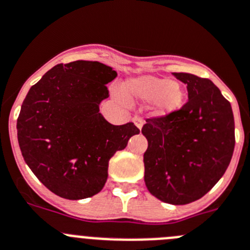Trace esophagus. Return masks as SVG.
<instances>
[{
    "label": "esophagus",
    "mask_w": 250,
    "mask_h": 250,
    "mask_svg": "<svg viewBox=\"0 0 250 250\" xmlns=\"http://www.w3.org/2000/svg\"><path fill=\"white\" fill-rule=\"evenodd\" d=\"M132 121H134V124L135 125H136V127L139 130H141V127H143V125H144V120L141 118H139V116H134V118H132Z\"/></svg>",
    "instance_id": "obj_1"
}]
</instances>
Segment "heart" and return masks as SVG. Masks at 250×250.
Masks as SVG:
<instances>
[{
    "label": "heart",
    "instance_id": "heart-1",
    "mask_svg": "<svg viewBox=\"0 0 250 250\" xmlns=\"http://www.w3.org/2000/svg\"><path fill=\"white\" fill-rule=\"evenodd\" d=\"M123 94L134 102H151V111L157 118L175 115L187 102V90L182 83L150 74L125 80Z\"/></svg>",
    "mask_w": 250,
    "mask_h": 250
}]
</instances>
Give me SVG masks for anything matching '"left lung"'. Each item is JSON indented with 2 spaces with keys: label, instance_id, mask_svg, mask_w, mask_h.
<instances>
[{
  "label": "left lung",
  "instance_id": "left-lung-1",
  "mask_svg": "<svg viewBox=\"0 0 250 250\" xmlns=\"http://www.w3.org/2000/svg\"><path fill=\"white\" fill-rule=\"evenodd\" d=\"M187 84L188 102L175 115L147 119L144 153L145 183L152 196L187 205L205 196L222 178L234 150L229 102L209 79L175 73Z\"/></svg>",
  "mask_w": 250,
  "mask_h": 250
}]
</instances>
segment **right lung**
Segmentation results:
<instances>
[{
  "label": "right lung",
  "mask_w": 250,
  "mask_h": 250,
  "mask_svg": "<svg viewBox=\"0 0 250 250\" xmlns=\"http://www.w3.org/2000/svg\"><path fill=\"white\" fill-rule=\"evenodd\" d=\"M118 73L100 62L57 64L29 89L17 119L21 152L49 191L65 200L99 193L109 160L140 130L99 113Z\"/></svg>",
  "instance_id": "obj_1"
}]
</instances>
